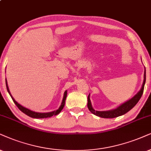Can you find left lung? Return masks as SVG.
Masks as SVG:
<instances>
[{"label":"left lung","mask_w":151,"mask_h":151,"mask_svg":"<svg viewBox=\"0 0 151 151\" xmlns=\"http://www.w3.org/2000/svg\"><path fill=\"white\" fill-rule=\"evenodd\" d=\"M145 82H146V68H145L144 71V83H143L142 87L141 88L139 92L135 95L134 98H132L131 100H129L127 102H125L124 104H121V106H118V108L115 109L111 110V111H95L93 109V108L91 106V100H90V97L89 95L88 96V108L90 111L91 113H93L95 115L99 116L101 118H113L118 117V116H122L123 114H126L127 112H128L129 110H131L134 106L137 104V102H139V100H140V98H142L143 93H144V85Z\"/></svg>","instance_id":"1"}]
</instances>
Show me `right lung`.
<instances>
[{
    "mask_svg": "<svg viewBox=\"0 0 151 151\" xmlns=\"http://www.w3.org/2000/svg\"><path fill=\"white\" fill-rule=\"evenodd\" d=\"M6 87H7V91H8L9 94L10 95L11 98H12L13 102H14V104H16L17 107L19 108V109L20 111H22L23 113H24L25 114H26V115L30 116V117L31 118H50L51 116H56V115H58V114L60 113V111H61L63 109L64 106H65V99H66V97H67V91H65L64 93V97H63V101H62V103H61V105H60V107L58 110L56 111H52V112H49V113H37V112H35V111H33L28 109H26L24 107V106L21 105V104H19V103H17L16 101L14 100V99L12 98V96L11 95L10 93H9V88H8V86H7V80H6Z\"/></svg>",
    "mask_w": 151,
    "mask_h": 151,
    "instance_id": "right-lung-1",
    "label": "right lung"
}]
</instances>
